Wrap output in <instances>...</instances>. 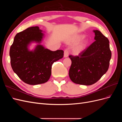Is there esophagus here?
Instances as JSON below:
<instances>
[{"label": "esophagus", "mask_w": 122, "mask_h": 122, "mask_svg": "<svg viewBox=\"0 0 122 122\" xmlns=\"http://www.w3.org/2000/svg\"><path fill=\"white\" fill-rule=\"evenodd\" d=\"M69 55V51L67 49H66L64 51V57H67Z\"/></svg>", "instance_id": "1"}]
</instances>
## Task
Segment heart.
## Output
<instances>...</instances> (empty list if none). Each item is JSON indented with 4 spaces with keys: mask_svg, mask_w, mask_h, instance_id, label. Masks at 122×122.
<instances>
[{
    "mask_svg": "<svg viewBox=\"0 0 122 122\" xmlns=\"http://www.w3.org/2000/svg\"><path fill=\"white\" fill-rule=\"evenodd\" d=\"M84 37V36L83 35H78L77 36H75V38H74L73 40V42L74 43H77L79 41H80V40H81L82 39H83ZM87 41L86 40H84L82 42H81L80 43H79L78 45H77V46H76L73 49V51L75 53H79L81 51L83 48L84 47H85V46L86 45V44H87Z\"/></svg>",
    "mask_w": 122,
    "mask_h": 122,
    "instance_id": "obj_1",
    "label": "heart"
}]
</instances>
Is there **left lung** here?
Here are the masks:
<instances>
[{
    "instance_id": "8db88e82",
    "label": "left lung",
    "mask_w": 122,
    "mask_h": 122,
    "mask_svg": "<svg viewBox=\"0 0 122 122\" xmlns=\"http://www.w3.org/2000/svg\"><path fill=\"white\" fill-rule=\"evenodd\" d=\"M95 41L78 56L69 55L72 64L69 75L76 84L90 86L107 71L112 52L108 39L98 30H94Z\"/></svg>"
}]
</instances>
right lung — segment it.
Returning <instances> with one entry per match:
<instances>
[{"label":"right lung","instance_id":"1","mask_svg":"<svg viewBox=\"0 0 122 122\" xmlns=\"http://www.w3.org/2000/svg\"><path fill=\"white\" fill-rule=\"evenodd\" d=\"M38 26L29 27L18 33L10 47V64L14 72L25 83L36 85L46 82L51 74L53 62L64 56V51H52L41 44L44 37ZM32 42L35 49H29Z\"/></svg>","mask_w":122,"mask_h":122}]
</instances>
